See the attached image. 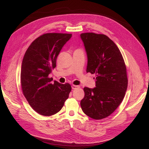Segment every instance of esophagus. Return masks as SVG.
<instances>
[{"label": "esophagus", "mask_w": 149, "mask_h": 149, "mask_svg": "<svg viewBox=\"0 0 149 149\" xmlns=\"http://www.w3.org/2000/svg\"><path fill=\"white\" fill-rule=\"evenodd\" d=\"M79 88V86H77V85H74V84L72 85V88L73 90H76Z\"/></svg>", "instance_id": "obj_1"}]
</instances>
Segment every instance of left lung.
I'll list each match as a JSON object with an SVG mask.
<instances>
[{"label": "left lung", "instance_id": "obj_1", "mask_svg": "<svg viewBox=\"0 0 149 149\" xmlns=\"http://www.w3.org/2000/svg\"><path fill=\"white\" fill-rule=\"evenodd\" d=\"M88 56L86 72L95 74L96 87L84 88L82 110L90 118L100 120L115 111L124 98L128 79L126 66L118 47L108 36L82 33Z\"/></svg>", "mask_w": 149, "mask_h": 149}]
</instances>
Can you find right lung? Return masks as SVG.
Listing matches in <instances>:
<instances>
[{
  "instance_id": "add662e5",
  "label": "right lung",
  "mask_w": 149,
  "mask_h": 149,
  "mask_svg": "<svg viewBox=\"0 0 149 149\" xmlns=\"http://www.w3.org/2000/svg\"><path fill=\"white\" fill-rule=\"evenodd\" d=\"M72 34L45 33L31 43L24 56L21 87L32 108L43 116H51L62 109L72 87L69 83H52L49 75L56 66V59Z\"/></svg>"
}]
</instances>
